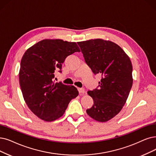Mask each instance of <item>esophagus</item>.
<instances>
[{"label":"esophagus","mask_w":156,"mask_h":156,"mask_svg":"<svg viewBox=\"0 0 156 156\" xmlns=\"http://www.w3.org/2000/svg\"><path fill=\"white\" fill-rule=\"evenodd\" d=\"M78 91L79 93H84L85 92V90L84 88H78Z\"/></svg>","instance_id":"obj_1"}]
</instances>
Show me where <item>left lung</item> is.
I'll return each instance as SVG.
<instances>
[{"mask_svg":"<svg viewBox=\"0 0 156 156\" xmlns=\"http://www.w3.org/2000/svg\"><path fill=\"white\" fill-rule=\"evenodd\" d=\"M77 44L93 73L102 76L99 88L88 91L93 105L86 113L98 122H107L126 102L133 83L131 61L119 45L109 40L98 38Z\"/></svg>","mask_w":156,"mask_h":156,"instance_id":"8db88e82","label":"left lung"}]
</instances>
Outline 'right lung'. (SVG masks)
<instances>
[{
	"label": "right lung",
	"instance_id": "add662e5",
	"mask_svg": "<svg viewBox=\"0 0 156 156\" xmlns=\"http://www.w3.org/2000/svg\"><path fill=\"white\" fill-rule=\"evenodd\" d=\"M80 51L76 42L45 39L29 47L23 55L19 71L23 97L30 110L40 119H58L71 100L78 96L76 87L55 83L53 78L55 70L61 69L66 58Z\"/></svg>",
	"mask_w": 156,
	"mask_h": 156
}]
</instances>
